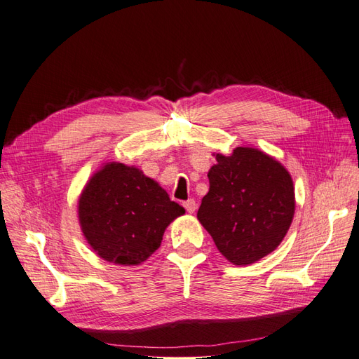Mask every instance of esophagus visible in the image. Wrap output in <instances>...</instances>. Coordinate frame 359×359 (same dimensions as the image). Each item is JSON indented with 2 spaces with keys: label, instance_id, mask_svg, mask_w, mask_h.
<instances>
[{
  "label": "esophagus",
  "instance_id": "1",
  "mask_svg": "<svg viewBox=\"0 0 359 359\" xmlns=\"http://www.w3.org/2000/svg\"><path fill=\"white\" fill-rule=\"evenodd\" d=\"M182 205H184V208L187 210V212H190V214H193L194 211H196V208H198V203H196V201H194V199H189V201L184 202Z\"/></svg>",
  "mask_w": 359,
  "mask_h": 359
}]
</instances>
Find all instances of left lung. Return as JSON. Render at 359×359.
<instances>
[{"instance_id": "left-lung-1", "label": "left lung", "mask_w": 359, "mask_h": 359, "mask_svg": "<svg viewBox=\"0 0 359 359\" xmlns=\"http://www.w3.org/2000/svg\"><path fill=\"white\" fill-rule=\"evenodd\" d=\"M198 219L233 265H248L283 241L295 212L289 172L255 148L217 154Z\"/></svg>"}]
</instances>
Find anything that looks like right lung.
<instances>
[{
	"label": "right lung",
	"mask_w": 359,
	"mask_h": 359,
	"mask_svg": "<svg viewBox=\"0 0 359 359\" xmlns=\"http://www.w3.org/2000/svg\"><path fill=\"white\" fill-rule=\"evenodd\" d=\"M186 210L136 168L109 163L86 184L79 222L94 252L116 265H137L160 247L168 224Z\"/></svg>",
	"instance_id": "add662e5"
}]
</instances>
